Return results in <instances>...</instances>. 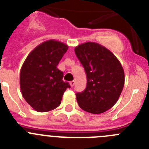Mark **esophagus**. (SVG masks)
I'll list each match as a JSON object with an SVG mask.
<instances>
[{
    "instance_id": "34e87169",
    "label": "esophagus",
    "mask_w": 149,
    "mask_h": 149,
    "mask_svg": "<svg viewBox=\"0 0 149 149\" xmlns=\"http://www.w3.org/2000/svg\"><path fill=\"white\" fill-rule=\"evenodd\" d=\"M74 84H75V83H74V81H71V82H70V85H71V86H72V87H73V86H74Z\"/></svg>"
}]
</instances>
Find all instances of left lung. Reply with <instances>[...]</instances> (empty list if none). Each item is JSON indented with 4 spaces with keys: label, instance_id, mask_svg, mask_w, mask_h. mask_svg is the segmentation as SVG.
Masks as SVG:
<instances>
[{
    "label": "left lung",
    "instance_id": "8db88e82",
    "mask_svg": "<svg viewBox=\"0 0 149 149\" xmlns=\"http://www.w3.org/2000/svg\"><path fill=\"white\" fill-rule=\"evenodd\" d=\"M74 51L87 77L85 90L76 93L79 107L90 113H104L114 106L123 89L120 62L104 46L93 42L79 45Z\"/></svg>",
    "mask_w": 149,
    "mask_h": 149
}]
</instances>
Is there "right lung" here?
<instances>
[{
  "mask_svg": "<svg viewBox=\"0 0 149 149\" xmlns=\"http://www.w3.org/2000/svg\"><path fill=\"white\" fill-rule=\"evenodd\" d=\"M68 46L54 39L45 41L28 54L20 72V87L27 104L38 112L56 108L68 82L63 81V72L56 68Z\"/></svg>",
  "mask_w": 149,
  "mask_h": 149,
  "instance_id": "obj_1",
  "label": "right lung"
}]
</instances>
